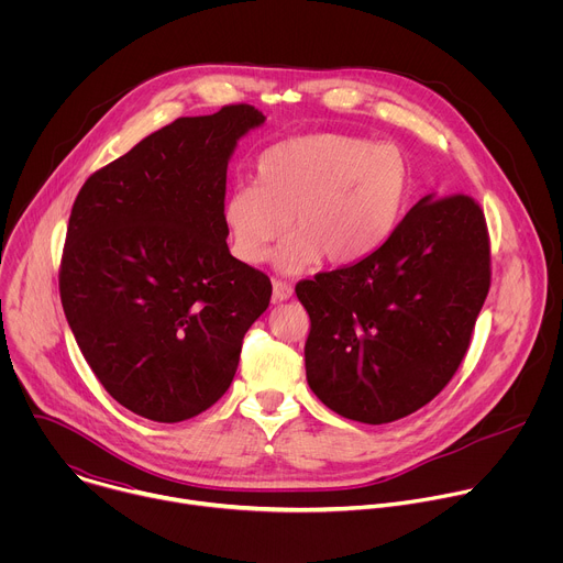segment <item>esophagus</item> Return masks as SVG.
Here are the masks:
<instances>
[{
  "instance_id": "34e87169",
  "label": "esophagus",
  "mask_w": 563,
  "mask_h": 563,
  "mask_svg": "<svg viewBox=\"0 0 563 563\" xmlns=\"http://www.w3.org/2000/svg\"><path fill=\"white\" fill-rule=\"evenodd\" d=\"M272 289H274V302H283L294 296V287L283 280H272Z\"/></svg>"
}]
</instances>
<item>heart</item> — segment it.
<instances>
[{
    "label": "heart",
    "mask_w": 563,
    "mask_h": 563,
    "mask_svg": "<svg viewBox=\"0 0 563 563\" xmlns=\"http://www.w3.org/2000/svg\"><path fill=\"white\" fill-rule=\"evenodd\" d=\"M415 189L410 157L396 144L343 133H307L265 148L256 187H235L222 222L238 261L258 265L291 233L274 263L283 274L354 265L374 254L404 218Z\"/></svg>",
    "instance_id": "obj_1"
}]
</instances>
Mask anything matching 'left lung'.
<instances>
[{
  "mask_svg": "<svg viewBox=\"0 0 563 563\" xmlns=\"http://www.w3.org/2000/svg\"><path fill=\"white\" fill-rule=\"evenodd\" d=\"M488 289L484 211L467 196L421 198L374 254L296 285L311 391L369 426L417 412L459 369Z\"/></svg>",
  "mask_w": 563,
  "mask_h": 563,
  "instance_id": "8db88e82",
  "label": "left lung"
}]
</instances>
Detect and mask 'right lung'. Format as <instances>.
I'll use <instances>...</instances> for the list:
<instances>
[{
    "instance_id": "1",
    "label": "right lung",
    "mask_w": 563,
    "mask_h": 563,
    "mask_svg": "<svg viewBox=\"0 0 563 563\" xmlns=\"http://www.w3.org/2000/svg\"><path fill=\"white\" fill-rule=\"evenodd\" d=\"M265 124L250 104L178 118L79 189L59 296L70 332L120 406L187 421L229 389L269 278L229 254L222 205L238 140Z\"/></svg>"
}]
</instances>
